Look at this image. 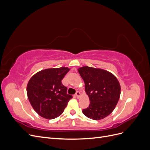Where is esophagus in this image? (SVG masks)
Returning <instances> with one entry per match:
<instances>
[{
    "label": "esophagus",
    "mask_w": 150,
    "mask_h": 150,
    "mask_svg": "<svg viewBox=\"0 0 150 150\" xmlns=\"http://www.w3.org/2000/svg\"><path fill=\"white\" fill-rule=\"evenodd\" d=\"M76 96L77 97V98H79L80 96H81V93H80V92L77 91V92L76 93Z\"/></svg>",
    "instance_id": "1"
}]
</instances>
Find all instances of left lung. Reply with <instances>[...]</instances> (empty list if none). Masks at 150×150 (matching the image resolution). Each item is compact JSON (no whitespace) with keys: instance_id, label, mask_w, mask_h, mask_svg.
<instances>
[{"instance_id":"obj_1","label":"left lung","mask_w":150,"mask_h":150,"mask_svg":"<svg viewBox=\"0 0 150 150\" xmlns=\"http://www.w3.org/2000/svg\"><path fill=\"white\" fill-rule=\"evenodd\" d=\"M78 71L84 81L85 92L90 101L89 107L83 110V114L94 120H100L110 115L121 94L120 84L116 77L100 68L83 66Z\"/></svg>"}]
</instances>
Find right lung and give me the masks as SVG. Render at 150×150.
Returning a JSON list of instances; mask_svg holds the SVG:
<instances>
[{
    "label": "right lung",
    "mask_w": 150,
    "mask_h": 150,
    "mask_svg": "<svg viewBox=\"0 0 150 150\" xmlns=\"http://www.w3.org/2000/svg\"><path fill=\"white\" fill-rule=\"evenodd\" d=\"M70 69L49 68L38 72L29 79L27 94L34 111L47 120L59 116L72 98L61 81Z\"/></svg>",
    "instance_id": "add662e5"
}]
</instances>
